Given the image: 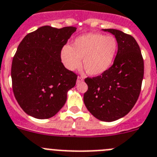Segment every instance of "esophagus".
<instances>
[{
    "mask_svg": "<svg viewBox=\"0 0 157 157\" xmlns=\"http://www.w3.org/2000/svg\"><path fill=\"white\" fill-rule=\"evenodd\" d=\"M84 80V78L82 77H81V76H78V77L77 78V82H82Z\"/></svg>",
    "mask_w": 157,
    "mask_h": 157,
    "instance_id": "1",
    "label": "esophagus"
}]
</instances>
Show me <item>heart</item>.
Masks as SVG:
<instances>
[{"label": "heart", "mask_w": 157, "mask_h": 157, "mask_svg": "<svg viewBox=\"0 0 157 157\" xmlns=\"http://www.w3.org/2000/svg\"><path fill=\"white\" fill-rule=\"evenodd\" d=\"M117 50V40L112 36L87 33L77 37L72 47L63 46L60 56L64 66L70 71L78 69L82 59L85 71L90 75L96 76L110 67Z\"/></svg>", "instance_id": "1"}]
</instances>
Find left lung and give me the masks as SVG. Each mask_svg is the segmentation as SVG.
<instances>
[{"label":"left lung","mask_w":157,"mask_h":157,"mask_svg":"<svg viewBox=\"0 0 157 157\" xmlns=\"http://www.w3.org/2000/svg\"><path fill=\"white\" fill-rule=\"evenodd\" d=\"M115 36L117 53L113 64L101 75L86 78L83 101L90 113L103 121L127 114L136 104L144 77V60L132 36L117 29H103Z\"/></svg>","instance_id":"left-lung-1"}]
</instances>
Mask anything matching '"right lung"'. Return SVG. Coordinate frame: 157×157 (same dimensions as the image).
Instances as JSON below:
<instances>
[{
  "instance_id": "1",
  "label": "right lung",
  "mask_w": 157,
  "mask_h": 157,
  "mask_svg": "<svg viewBox=\"0 0 157 157\" xmlns=\"http://www.w3.org/2000/svg\"><path fill=\"white\" fill-rule=\"evenodd\" d=\"M76 29L40 27L19 44L12 63V83L15 98L27 114L50 118L65 104L77 75L64 67L60 53Z\"/></svg>"
}]
</instances>
